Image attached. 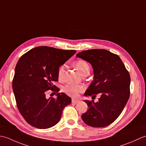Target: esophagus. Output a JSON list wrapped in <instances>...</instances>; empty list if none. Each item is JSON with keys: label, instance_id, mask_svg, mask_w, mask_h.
<instances>
[{"label": "esophagus", "instance_id": "1", "mask_svg": "<svg viewBox=\"0 0 146 146\" xmlns=\"http://www.w3.org/2000/svg\"><path fill=\"white\" fill-rule=\"evenodd\" d=\"M80 101L79 100H77V99H72V103L74 104H77L79 103Z\"/></svg>", "mask_w": 146, "mask_h": 146}]
</instances>
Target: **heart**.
<instances>
[{"label": "heart", "mask_w": 146, "mask_h": 146, "mask_svg": "<svg viewBox=\"0 0 146 146\" xmlns=\"http://www.w3.org/2000/svg\"><path fill=\"white\" fill-rule=\"evenodd\" d=\"M75 66L81 75H84V74H90V67L89 64L86 61L83 60H79L75 63ZM65 72V66L62 65L60 67L58 72V76L59 79L63 78ZM64 91L68 95L72 97H77L80 93L84 90V87L82 85L80 84H67L64 88Z\"/></svg>", "instance_id": "heart-1"}]
</instances>
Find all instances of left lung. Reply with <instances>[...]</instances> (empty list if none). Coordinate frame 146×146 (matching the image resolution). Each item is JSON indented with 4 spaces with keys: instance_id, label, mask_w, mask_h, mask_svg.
<instances>
[{
    "instance_id": "left-lung-1",
    "label": "left lung",
    "mask_w": 146,
    "mask_h": 146,
    "mask_svg": "<svg viewBox=\"0 0 146 146\" xmlns=\"http://www.w3.org/2000/svg\"><path fill=\"white\" fill-rule=\"evenodd\" d=\"M91 64L94 79L84 96L99 101L85 100L88 109L81 118L88 125L103 127L112 123L123 111L130 96V74L119 56L106 50H84L76 55Z\"/></svg>"
}]
</instances>
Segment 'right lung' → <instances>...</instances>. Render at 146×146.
<instances>
[{
  "mask_svg": "<svg viewBox=\"0 0 146 146\" xmlns=\"http://www.w3.org/2000/svg\"><path fill=\"white\" fill-rule=\"evenodd\" d=\"M76 50L38 46L21 56L15 69L13 89L20 113L31 126L45 129L60 120L71 98L53 84L58 81L59 67L75 54ZM50 89L56 98L46 97Z\"/></svg>",
  "mask_w": 146,
  "mask_h": 146,
  "instance_id": "obj_1",
  "label": "right lung"
}]
</instances>
